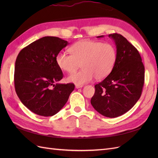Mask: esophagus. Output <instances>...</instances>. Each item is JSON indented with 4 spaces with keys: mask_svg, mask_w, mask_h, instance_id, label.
<instances>
[{
    "mask_svg": "<svg viewBox=\"0 0 158 158\" xmlns=\"http://www.w3.org/2000/svg\"><path fill=\"white\" fill-rule=\"evenodd\" d=\"M83 85H75V88L76 89H78V88H82Z\"/></svg>",
    "mask_w": 158,
    "mask_h": 158,
    "instance_id": "34e87169",
    "label": "esophagus"
}]
</instances>
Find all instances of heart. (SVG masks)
I'll list each match as a JSON object with an SVG mask.
<instances>
[{
    "mask_svg": "<svg viewBox=\"0 0 158 158\" xmlns=\"http://www.w3.org/2000/svg\"><path fill=\"white\" fill-rule=\"evenodd\" d=\"M71 55L59 52L56 56L59 67L66 73H71L79 69L82 70L70 74L67 81L82 85L92 80L106 78L111 73L117 59V52L111 44L91 40H82L70 47Z\"/></svg>",
    "mask_w": 158,
    "mask_h": 158,
    "instance_id": "b5f03b06",
    "label": "heart"
}]
</instances>
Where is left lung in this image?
<instances>
[{
  "mask_svg": "<svg viewBox=\"0 0 158 158\" xmlns=\"http://www.w3.org/2000/svg\"><path fill=\"white\" fill-rule=\"evenodd\" d=\"M109 37L115 44L117 59L111 73L95 85L91 104L102 115L114 118L128 111L140 98L144 66L138 50L125 37L118 33Z\"/></svg>",
  "mask_w": 158,
  "mask_h": 158,
  "instance_id": "obj_1",
  "label": "left lung"
}]
</instances>
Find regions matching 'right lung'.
Segmentation results:
<instances>
[{"label":"right lung","instance_id":"add662e5","mask_svg":"<svg viewBox=\"0 0 158 158\" xmlns=\"http://www.w3.org/2000/svg\"><path fill=\"white\" fill-rule=\"evenodd\" d=\"M69 43L46 36L19 52L14 69V85L19 99L31 111L44 117L56 114L67 102L74 84L58 83L63 77L56 56Z\"/></svg>","mask_w":158,"mask_h":158}]
</instances>
